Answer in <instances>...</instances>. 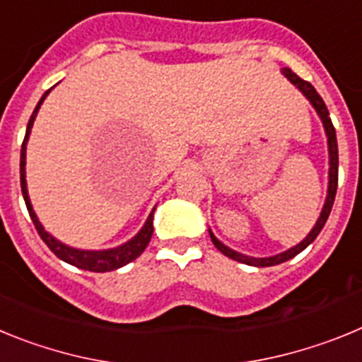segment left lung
Masks as SVG:
<instances>
[{
    "label": "left lung",
    "mask_w": 362,
    "mask_h": 362,
    "mask_svg": "<svg viewBox=\"0 0 362 362\" xmlns=\"http://www.w3.org/2000/svg\"><path fill=\"white\" fill-rule=\"evenodd\" d=\"M281 72L284 74V78L288 79L292 85H296L297 88H299L300 94L308 99L310 105L315 108L317 116L321 117V121H322L326 137H328V165H330V168H328V192H326V199H325V204H322L321 214H319V219L315 221V225H313V228L310 230L308 235H306V238L303 239L299 245L292 246V248L281 252V254L270 255V257H250V255H245V254H241V252L232 250L230 246H226L225 243H221L219 239L214 235L212 230H209L210 239H212V243L216 245V248L221 252V254H225L226 257L233 259V261H239V263H243V264H250V267H274V264H281V263H284V261H288V259L296 257L297 254H300V252L305 250L306 246L312 245V243L315 241V238L319 235V232L322 230V226H325L328 216H330L332 206H334V201H335V192H337L339 150H337V137H335V129H334V124H332V119H330V112H328V108H326L325 101H322L321 95L317 94V90H315V88H313L308 81L300 79L299 76H297V74H293L290 69H283Z\"/></svg>",
    "instance_id": "left-lung-1"
}]
</instances>
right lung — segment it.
Returning <instances> with one entry per match:
<instances>
[{"label":"right lung","instance_id":"1","mask_svg":"<svg viewBox=\"0 0 362 362\" xmlns=\"http://www.w3.org/2000/svg\"><path fill=\"white\" fill-rule=\"evenodd\" d=\"M54 88V86H52ZM45 92L41 95L40 103L36 105L34 112H32L30 119H28L27 124V132H25V139H23V145H21V158H19V179H21V192H23V199L25 204H27V210L30 214V219L36 226L37 233H40V238L43 239L45 245L49 246L50 250L57 255V257L65 261V263L72 264V267H78L81 270H88V272H112V270H117V268L124 267V264L132 263L134 259H137L139 255L145 252V248L148 246L150 239H152V233H153V210L156 206L152 209V212L148 214L146 217L145 225L141 226V230L134 235L132 239H129L127 243L123 245L116 246V248H107V250H81V248H74V246L65 245L62 243L59 239H56L52 233H49L47 230L43 228V225L40 223L37 219L36 212L32 209V203H30V197H28V190H27V172H25V165H27V143H28V137H30L32 132V124H34V119H36L37 112H40L41 105L43 101L47 99V95L50 94V90Z\"/></svg>","mask_w":362,"mask_h":362}]
</instances>
